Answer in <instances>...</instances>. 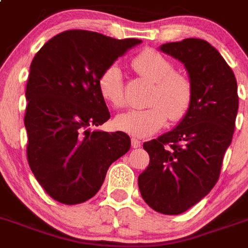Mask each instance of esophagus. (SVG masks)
<instances>
[{
    "instance_id": "34e87169",
    "label": "esophagus",
    "mask_w": 248,
    "mask_h": 248,
    "mask_svg": "<svg viewBox=\"0 0 248 248\" xmlns=\"http://www.w3.org/2000/svg\"><path fill=\"white\" fill-rule=\"evenodd\" d=\"M131 144H132V148H140V144H142V142H140V140H136V138H132L131 140Z\"/></svg>"
}]
</instances>
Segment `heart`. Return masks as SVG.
<instances>
[{
	"mask_svg": "<svg viewBox=\"0 0 248 248\" xmlns=\"http://www.w3.org/2000/svg\"><path fill=\"white\" fill-rule=\"evenodd\" d=\"M132 67L155 85L148 100L149 108L117 115L116 128L133 137L144 138L160 129L168 119L177 122L186 116L192 104V84L186 75L173 71V64L165 56L150 48L136 56ZM99 89L111 105L124 108V77L117 64H111L101 73Z\"/></svg>",
	"mask_w": 248,
	"mask_h": 248,
	"instance_id": "heart-1",
	"label": "heart"
}]
</instances>
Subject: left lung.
<instances>
[{
  "mask_svg": "<svg viewBox=\"0 0 248 248\" xmlns=\"http://www.w3.org/2000/svg\"><path fill=\"white\" fill-rule=\"evenodd\" d=\"M159 50L184 63L192 104L175 128L143 144L150 161L138 176V187L152 209L177 215L197 204L218 181L239 110L237 83L208 41L184 39Z\"/></svg>",
  "mask_w": 248,
  "mask_h": 248,
  "instance_id": "1",
  "label": "left lung"
}]
</instances>
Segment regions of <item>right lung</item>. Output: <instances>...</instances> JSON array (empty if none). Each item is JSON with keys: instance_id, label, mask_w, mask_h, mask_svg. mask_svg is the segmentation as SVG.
Instances as JSON below:
<instances>
[{"instance_id": "add662e5", "label": "right lung", "mask_w": 248, "mask_h": 248, "mask_svg": "<svg viewBox=\"0 0 248 248\" xmlns=\"http://www.w3.org/2000/svg\"><path fill=\"white\" fill-rule=\"evenodd\" d=\"M140 39L67 30L31 61L25 90L28 163L46 193L78 204L100 189L108 169L131 148L124 132L92 131L110 119L100 76Z\"/></svg>"}]
</instances>
